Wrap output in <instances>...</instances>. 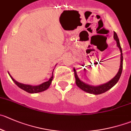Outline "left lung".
<instances>
[{
    "mask_svg": "<svg viewBox=\"0 0 131 131\" xmlns=\"http://www.w3.org/2000/svg\"><path fill=\"white\" fill-rule=\"evenodd\" d=\"M114 39L115 40L116 42V45L118 46V48L119 49L121 53V57H120V66H119V69L118 71V73L116 74V75L114 77L112 80H111L109 82H107L106 83H104V84H102V85H98V86H93V85H89V84H87V83H84L82 81H81L80 80V78H78V75L77 74V71H76L75 69L74 68V77H75L76 79V84H77V86L79 88H80L82 90H83V91L87 92L88 93H90V94H102V93H104L105 92L107 91L108 90H109L110 89H111L116 83L118 82L119 78H120V76L122 74V69H123V54H122V48L120 46V43H119V38H118V35H117L116 33L115 32H114Z\"/></svg>",
    "mask_w": 131,
    "mask_h": 131,
    "instance_id": "8db88e82",
    "label": "left lung"
}]
</instances>
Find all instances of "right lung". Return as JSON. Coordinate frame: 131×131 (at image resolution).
Segmentation results:
<instances>
[{
    "label": "right lung",
    "instance_id": "add662e5",
    "mask_svg": "<svg viewBox=\"0 0 131 131\" xmlns=\"http://www.w3.org/2000/svg\"><path fill=\"white\" fill-rule=\"evenodd\" d=\"M9 75L10 76L11 78L12 79V80L15 82L16 85L20 88V89H23L24 91H25L27 92V93H40V92H42L43 91L46 90V89H48L49 88V87L50 86L52 80H53V72L52 73V76L49 80L47 82H45L43 83H42V84L38 85H35V86H33V85H26V84H24V83H19V82H17L15 80L13 79V77L9 74V73H8Z\"/></svg>",
    "mask_w": 131,
    "mask_h": 131
}]
</instances>
